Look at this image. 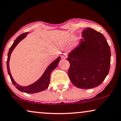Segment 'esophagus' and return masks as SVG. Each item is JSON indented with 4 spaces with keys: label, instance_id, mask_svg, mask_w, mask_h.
Returning <instances> with one entry per match:
<instances>
[{
    "label": "esophagus",
    "instance_id": "obj_1",
    "mask_svg": "<svg viewBox=\"0 0 121 121\" xmlns=\"http://www.w3.org/2000/svg\"><path fill=\"white\" fill-rule=\"evenodd\" d=\"M61 57L62 59H66V58L67 57V56L66 54H62L61 55Z\"/></svg>",
    "mask_w": 121,
    "mask_h": 121
}]
</instances>
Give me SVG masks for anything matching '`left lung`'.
Returning <instances> with one entry per match:
<instances>
[{
	"instance_id": "1",
	"label": "left lung",
	"mask_w": 121,
	"mask_h": 121,
	"mask_svg": "<svg viewBox=\"0 0 121 121\" xmlns=\"http://www.w3.org/2000/svg\"><path fill=\"white\" fill-rule=\"evenodd\" d=\"M81 44L70 53L69 78L74 86L82 89L97 87L110 68L111 50L104 35L91 28L82 31Z\"/></svg>"
}]
</instances>
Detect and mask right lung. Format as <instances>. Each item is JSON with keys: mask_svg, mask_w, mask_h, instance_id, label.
Here are the masks:
<instances>
[{"mask_svg": "<svg viewBox=\"0 0 121 121\" xmlns=\"http://www.w3.org/2000/svg\"><path fill=\"white\" fill-rule=\"evenodd\" d=\"M28 34V33H25L24 34H22L19 35L17 38L16 39L15 41H14V43L13 44L12 46L10 48L9 52H8V59L7 61H6V65H7V70L9 74V76L12 81L13 84L14 86H15V87L17 88V90H19V91L24 92L27 93H38L39 92L44 91L45 90H46L48 87H49V83H50V76H51V73L54 69L56 68V67L57 66L61 58L60 57H59L57 59L55 60L54 61H53L49 66L48 67V68L46 69L45 71L43 74V76L40 77L38 81L35 82V83H33V84L29 85L28 86H25L22 87L21 86L18 84H17L14 81L13 78L11 75L10 69H9V60H10V55L12 54L13 50L14 48H15V46L17 45V44L20 42L22 39H23L24 38H25V36H26V35Z\"/></svg>", "mask_w": 121, "mask_h": 121, "instance_id": "1", "label": "right lung"}]
</instances>
